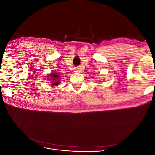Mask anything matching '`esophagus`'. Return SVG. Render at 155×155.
Segmentation results:
<instances>
[{"label":"esophagus","instance_id":"34e87169","mask_svg":"<svg viewBox=\"0 0 155 155\" xmlns=\"http://www.w3.org/2000/svg\"><path fill=\"white\" fill-rule=\"evenodd\" d=\"M75 70H76V71H75V72H79V68H76V69H75Z\"/></svg>","mask_w":155,"mask_h":155}]
</instances>
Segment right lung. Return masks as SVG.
I'll list each match as a JSON object with an SVG mask.
<instances>
[{"instance_id": "1", "label": "right lung", "mask_w": 155, "mask_h": 155, "mask_svg": "<svg viewBox=\"0 0 155 155\" xmlns=\"http://www.w3.org/2000/svg\"><path fill=\"white\" fill-rule=\"evenodd\" d=\"M47 78H48V79H50V85L51 87H56L59 84L61 81V77L56 72H51L50 74H48Z\"/></svg>"}]
</instances>
